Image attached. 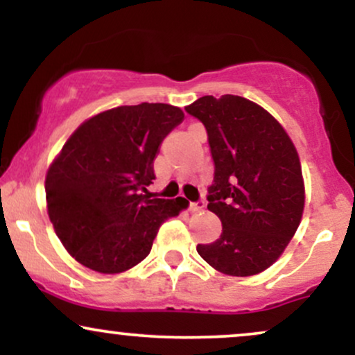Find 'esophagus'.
Returning <instances> with one entry per match:
<instances>
[{"mask_svg":"<svg viewBox=\"0 0 355 355\" xmlns=\"http://www.w3.org/2000/svg\"><path fill=\"white\" fill-rule=\"evenodd\" d=\"M205 200H203V198H200V200H197V202H190V210L191 211H200V210H203L205 209Z\"/></svg>","mask_w":355,"mask_h":355,"instance_id":"34e87169","label":"esophagus"}]
</instances>
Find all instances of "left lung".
<instances>
[{
    "label": "left lung",
    "instance_id": "8db88e82",
    "mask_svg": "<svg viewBox=\"0 0 355 355\" xmlns=\"http://www.w3.org/2000/svg\"><path fill=\"white\" fill-rule=\"evenodd\" d=\"M209 135L214 183L207 209L222 222L220 239L197 252L234 277L263 272L282 255L304 211L299 155L267 110L235 95H207L185 107Z\"/></svg>",
    "mask_w": 355,
    "mask_h": 355
}]
</instances>
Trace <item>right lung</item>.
Listing matches in <instances>:
<instances>
[{
	"mask_svg": "<svg viewBox=\"0 0 355 355\" xmlns=\"http://www.w3.org/2000/svg\"><path fill=\"white\" fill-rule=\"evenodd\" d=\"M180 108L140 103L98 113L68 138L46 173L48 215L68 254L100 274H120L150 254L158 229L189 202L157 198L153 160L183 121Z\"/></svg>",
	"mask_w": 355,
	"mask_h": 355,
	"instance_id": "right-lung-1",
	"label": "right lung"
}]
</instances>
